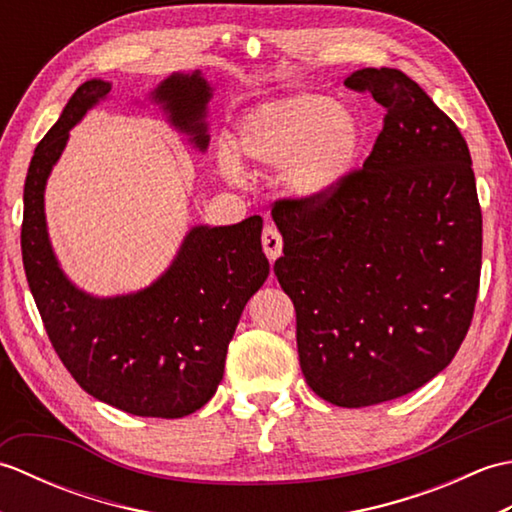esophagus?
<instances>
[{
  "label": "esophagus",
  "instance_id": "1",
  "mask_svg": "<svg viewBox=\"0 0 512 512\" xmlns=\"http://www.w3.org/2000/svg\"><path fill=\"white\" fill-rule=\"evenodd\" d=\"M262 246H264L270 262H275V259L281 255V248H284V237H281V233L277 231V226L270 224L264 228Z\"/></svg>",
  "mask_w": 512,
  "mask_h": 512
}]
</instances>
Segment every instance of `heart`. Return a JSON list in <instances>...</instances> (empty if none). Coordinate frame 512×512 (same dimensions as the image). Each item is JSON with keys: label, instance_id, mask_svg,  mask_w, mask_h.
I'll use <instances>...</instances> for the list:
<instances>
[{"label": "heart", "instance_id": "b5f03b06", "mask_svg": "<svg viewBox=\"0 0 512 512\" xmlns=\"http://www.w3.org/2000/svg\"><path fill=\"white\" fill-rule=\"evenodd\" d=\"M365 140L358 114L332 96L299 92L255 107L235 127V154L262 167H284L299 193H325L350 176ZM228 178H242V165L222 151Z\"/></svg>", "mask_w": 512, "mask_h": 512}]
</instances>
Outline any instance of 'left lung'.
I'll return each mask as SVG.
<instances>
[{
    "label": "left lung",
    "mask_w": 512,
    "mask_h": 512,
    "mask_svg": "<svg viewBox=\"0 0 512 512\" xmlns=\"http://www.w3.org/2000/svg\"><path fill=\"white\" fill-rule=\"evenodd\" d=\"M345 85L387 110L372 154L332 191L277 200L273 220L301 372L356 409L411 394L458 354L480 290L482 209L469 145L416 81L365 68Z\"/></svg>",
    "instance_id": "left-lung-1"
}]
</instances>
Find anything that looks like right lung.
Masks as SVG:
<instances>
[{"instance_id":"right-lung-1","label":"right lung","mask_w":512,"mask_h":512,"mask_svg":"<svg viewBox=\"0 0 512 512\" xmlns=\"http://www.w3.org/2000/svg\"><path fill=\"white\" fill-rule=\"evenodd\" d=\"M110 92V83L85 81L37 145L24 187L21 257L43 328L76 383L134 416L182 418L213 398L246 301L270 273L262 220L191 228L167 273L136 295L96 299L76 290L48 242L43 189L70 129ZM154 99L206 149L211 88L200 72L171 74Z\"/></svg>"}]
</instances>
